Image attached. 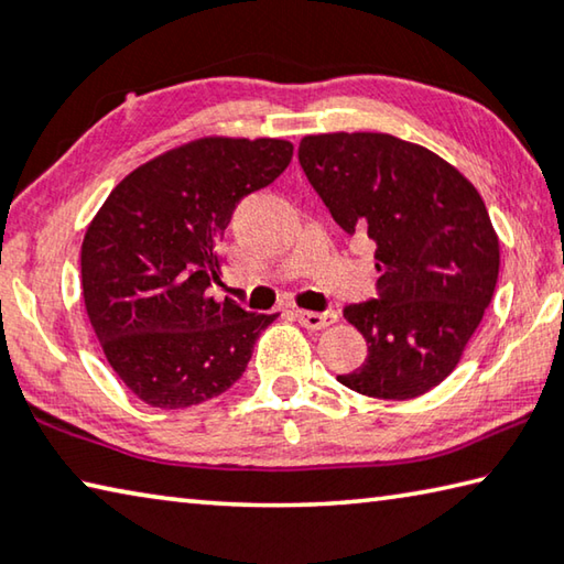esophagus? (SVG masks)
Instances as JSON below:
<instances>
[{"label": "esophagus", "instance_id": "1", "mask_svg": "<svg viewBox=\"0 0 564 564\" xmlns=\"http://www.w3.org/2000/svg\"><path fill=\"white\" fill-rule=\"evenodd\" d=\"M295 318H299L301 326L311 328V330H323L333 326V323L338 321V313L336 311H323V313H316V311H295Z\"/></svg>", "mask_w": 564, "mask_h": 564}]
</instances>
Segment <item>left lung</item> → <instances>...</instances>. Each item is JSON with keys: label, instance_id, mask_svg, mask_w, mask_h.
Segmentation results:
<instances>
[{"label": "left lung", "instance_id": "1", "mask_svg": "<svg viewBox=\"0 0 564 564\" xmlns=\"http://www.w3.org/2000/svg\"><path fill=\"white\" fill-rule=\"evenodd\" d=\"M299 161L343 231L376 241L378 299L343 308L368 358L338 380L368 398L427 393L460 362L498 283L485 202L453 164L390 133H311Z\"/></svg>", "mask_w": 564, "mask_h": 564}]
</instances>
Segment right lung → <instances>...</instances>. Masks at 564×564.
<instances>
[{"mask_svg":"<svg viewBox=\"0 0 564 564\" xmlns=\"http://www.w3.org/2000/svg\"><path fill=\"white\" fill-rule=\"evenodd\" d=\"M285 139L204 137L119 181L82 243V293L113 373L147 405H198L231 388L279 313L216 301V243L236 204L291 164Z\"/></svg>","mask_w":564,"mask_h":564,"instance_id":"1","label":"right lung"}]
</instances>
